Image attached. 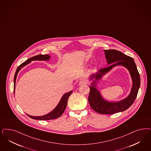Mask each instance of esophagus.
Segmentation results:
<instances>
[{"mask_svg": "<svg viewBox=\"0 0 151 151\" xmlns=\"http://www.w3.org/2000/svg\"><path fill=\"white\" fill-rule=\"evenodd\" d=\"M87 83H88V80L86 79H82L79 82L80 85H83V84H86Z\"/></svg>", "mask_w": 151, "mask_h": 151, "instance_id": "1", "label": "esophagus"}]
</instances>
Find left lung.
Instances as JSON below:
<instances>
[{
  "instance_id": "1",
  "label": "left lung",
  "mask_w": 151,
  "mask_h": 151,
  "mask_svg": "<svg viewBox=\"0 0 151 151\" xmlns=\"http://www.w3.org/2000/svg\"><path fill=\"white\" fill-rule=\"evenodd\" d=\"M104 52L107 64L110 65L106 68L100 69L98 73L93 74L90 76V80L94 79V80L91 83V86H89L90 93L88 101L91 108L96 112L99 114H112L128 109L134 103L140 87V75L132 57L115 50H105ZM118 65L127 68L130 71L133 81L132 89L130 94L124 99L116 102H108L103 99L96 88V83L105 73L115 65Z\"/></svg>"
}]
</instances>
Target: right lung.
I'll return each mask as SVG.
<instances>
[{
    "instance_id": "1",
    "label": "right lung",
    "mask_w": 151,
    "mask_h": 151,
    "mask_svg": "<svg viewBox=\"0 0 151 151\" xmlns=\"http://www.w3.org/2000/svg\"><path fill=\"white\" fill-rule=\"evenodd\" d=\"M50 58V56L48 55H38L35 56L31 57L29 59H28L26 61L22 63L20 65L18 68H17L14 78V93L15 92V86H16V81L17 76L19 70L25 66L27 65L31 62L32 61H47ZM73 93V91H70V92H68L67 93L64 94L62 97L61 99L60 100L59 103L58 104L56 107L51 111L50 113H48L47 114L44 115L43 116H32L26 114L29 118L32 119L36 120H47L54 119L59 118L61 115L63 114V113L64 112L66 108L67 104H68V100L69 96L70 95Z\"/></svg>"
}]
</instances>
